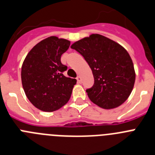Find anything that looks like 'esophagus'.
<instances>
[{
  "label": "esophagus",
  "mask_w": 155,
  "mask_h": 155,
  "mask_svg": "<svg viewBox=\"0 0 155 155\" xmlns=\"http://www.w3.org/2000/svg\"><path fill=\"white\" fill-rule=\"evenodd\" d=\"M76 79H77V82L78 83H82V78L80 77V76H77V78H76Z\"/></svg>",
  "instance_id": "esophagus-1"
}]
</instances>
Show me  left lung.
<instances>
[{
    "label": "left lung",
    "mask_w": 155,
    "mask_h": 155,
    "mask_svg": "<svg viewBox=\"0 0 155 155\" xmlns=\"http://www.w3.org/2000/svg\"><path fill=\"white\" fill-rule=\"evenodd\" d=\"M92 69L94 85L86 90L89 99L105 109L120 106L129 97L135 81L134 64L119 43L98 34L72 44Z\"/></svg>",
    "instance_id": "left-lung-1"
}]
</instances>
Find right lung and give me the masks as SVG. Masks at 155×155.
Wrapping results in <instances>:
<instances>
[{
	"label": "right lung",
	"instance_id": "1",
	"mask_svg": "<svg viewBox=\"0 0 155 155\" xmlns=\"http://www.w3.org/2000/svg\"><path fill=\"white\" fill-rule=\"evenodd\" d=\"M69 45L66 39L49 37L36 44L23 63V88L27 99L40 110L54 112L70 99L76 79L63 74L67 66L60 60Z\"/></svg>",
	"mask_w": 155,
	"mask_h": 155
}]
</instances>
